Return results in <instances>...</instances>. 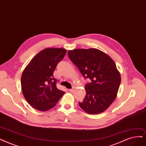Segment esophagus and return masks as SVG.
<instances>
[{"mask_svg": "<svg viewBox=\"0 0 146 146\" xmlns=\"http://www.w3.org/2000/svg\"><path fill=\"white\" fill-rule=\"evenodd\" d=\"M69 91H70V92H71V93H73V92H74V91H75V88L73 87V88H72V89H70V90H69Z\"/></svg>", "mask_w": 146, "mask_h": 146, "instance_id": "1", "label": "esophagus"}]
</instances>
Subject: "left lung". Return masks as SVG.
<instances>
[{"mask_svg": "<svg viewBox=\"0 0 146 146\" xmlns=\"http://www.w3.org/2000/svg\"><path fill=\"white\" fill-rule=\"evenodd\" d=\"M68 56L82 76L90 80L85 85L86 96L79 102L80 107L90 114L105 111L115 99L121 82L114 61L104 52L92 48L69 50Z\"/></svg>", "mask_w": 146, "mask_h": 146, "instance_id": "8db88e82", "label": "left lung"}]
</instances>
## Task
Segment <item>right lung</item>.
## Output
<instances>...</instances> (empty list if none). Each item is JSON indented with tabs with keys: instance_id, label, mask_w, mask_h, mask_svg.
<instances>
[{
	"instance_id": "right-lung-1",
	"label": "right lung",
	"mask_w": 146,
	"mask_h": 146,
	"mask_svg": "<svg viewBox=\"0 0 146 146\" xmlns=\"http://www.w3.org/2000/svg\"><path fill=\"white\" fill-rule=\"evenodd\" d=\"M61 48H47L35 55L23 72L21 90L26 101L34 108L46 111L55 106L65 93L56 87L53 72L66 55Z\"/></svg>"
}]
</instances>
